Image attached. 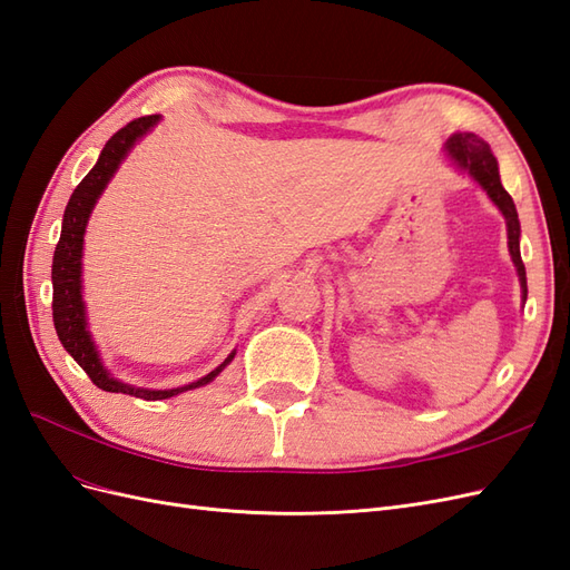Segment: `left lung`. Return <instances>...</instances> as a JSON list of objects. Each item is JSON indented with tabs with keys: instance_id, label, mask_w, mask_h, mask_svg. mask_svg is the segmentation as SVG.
Returning a JSON list of instances; mask_svg holds the SVG:
<instances>
[{
	"instance_id": "left-lung-1",
	"label": "left lung",
	"mask_w": 570,
	"mask_h": 570,
	"mask_svg": "<svg viewBox=\"0 0 570 570\" xmlns=\"http://www.w3.org/2000/svg\"><path fill=\"white\" fill-rule=\"evenodd\" d=\"M446 157H450L456 168L465 170L482 189H485L488 197L497 204V209L502 212L507 218V233H509V252H511V262L515 266V273H519L521 289H523V302L528 299V283H525V266L521 258V223L519 214H515V204L511 195L504 189L502 180H499V168L494 154L490 151V145L485 140H480L473 132H456L444 145Z\"/></svg>"
}]
</instances>
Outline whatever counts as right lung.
<instances>
[{
    "label": "right lung",
    "instance_id": "right-lung-1",
    "mask_svg": "<svg viewBox=\"0 0 570 570\" xmlns=\"http://www.w3.org/2000/svg\"><path fill=\"white\" fill-rule=\"evenodd\" d=\"M157 124H159V116L135 118L128 126L120 128L105 145L97 164L92 166L90 174L80 180V185L73 189L71 199H68V204H66L61 237H59V245L55 249V262H51V285H55V297H51V316H55V327H57V335L63 344V350L78 361V366L90 375V381L99 390L132 394V396H140V400H147V402L168 400V396H176L180 392L209 385L235 356V352H230V356L223 361L220 366H216L212 373H206L204 377H199V381L189 383V385L174 387V390H147V387H135L128 383H120V381H116V377H111L107 366L101 364L99 352H97L92 335L88 331V316H85L82 281H80L85 226H88L95 204H97L99 195L105 193L109 180L114 178L120 161L128 157V151L135 147V142L140 140V137H145Z\"/></svg>",
    "mask_w": 570,
    "mask_h": 570
}]
</instances>
